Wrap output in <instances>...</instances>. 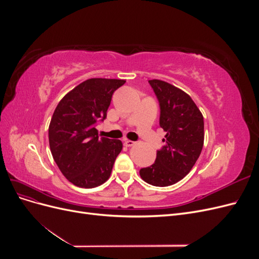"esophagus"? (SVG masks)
I'll return each mask as SVG.
<instances>
[{
    "label": "esophagus",
    "instance_id": "34e87169",
    "mask_svg": "<svg viewBox=\"0 0 259 259\" xmlns=\"http://www.w3.org/2000/svg\"><path fill=\"white\" fill-rule=\"evenodd\" d=\"M124 145L126 147H132L135 145V142H133V140H128V139H125L124 140Z\"/></svg>",
    "mask_w": 259,
    "mask_h": 259
}]
</instances>
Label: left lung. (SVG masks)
<instances>
[{
	"mask_svg": "<svg viewBox=\"0 0 259 259\" xmlns=\"http://www.w3.org/2000/svg\"><path fill=\"white\" fill-rule=\"evenodd\" d=\"M160 105V126L165 143L152 165L139 170L146 183L166 187L182 180L193 167L204 143L203 115L184 91L161 80H150Z\"/></svg>",
	"mask_w": 259,
	"mask_h": 259,
	"instance_id": "left-lung-1",
	"label": "left lung"
}]
</instances>
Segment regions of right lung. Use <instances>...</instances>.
I'll use <instances>...</instances> for the list:
<instances>
[{
    "label": "right lung",
    "mask_w": 259,
    "mask_h": 259,
    "mask_svg": "<svg viewBox=\"0 0 259 259\" xmlns=\"http://www.w3.org/2000/svg\"><path fill=\"white\" fill-rule=\"evenodd\" d=\"M125 83L90 79L62 98L49 127L51 152L61 173L73 185L94 188L110 177L122 150L119 139L99 137L96 125L107 117L113 93Z\"/></svg>",
    "instance_id": "right-lung-1"
}]
</instances>
